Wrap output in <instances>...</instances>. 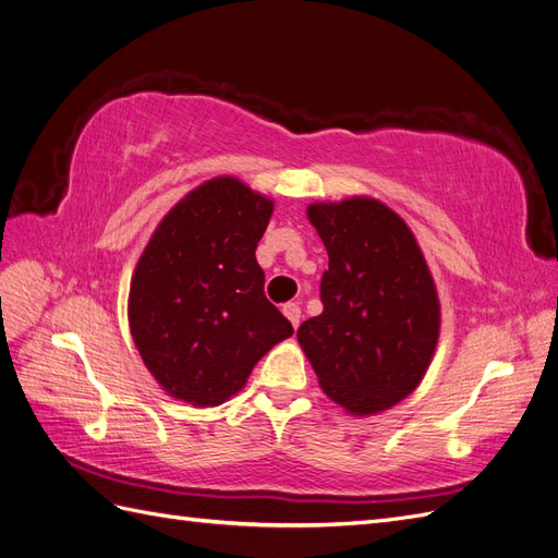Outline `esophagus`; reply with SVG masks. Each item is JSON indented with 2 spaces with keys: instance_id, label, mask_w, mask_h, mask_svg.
Wrapping results in <instances>:
<instances>
[{
  "instance_id": "esophagus-1",
  "label": "esophagus",
  "mask_w": 558,
  "mask_h": 558,
  "mask_svg": "<svg viewBox=\"0 0 558 558\" xmlns=\"http://www.w3.org/2000/svg\"><path fill=\"white\" fill-rule=\"evenodd\" d=\"M283 316L286 318H289L291 320V324H293V328H298L300 326V305H298V302H289V305H283Z\"/></svg>"
}]
</instances>
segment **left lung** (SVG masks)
I'll list each match as a JSON object with an SVG mask.
<instances>
[{
  "mask_svg": "<svg viewBox=\"0 0 558 558\" xmlns=\"http://www.w3.org/2000/svg\"><path fill=\"white\" fill-rule=\"evenodd\" d=\"M328 251L324 312L298 342L324 393L353 416L408 398L440 340V298L414 232L381 199L353 195L307 207Z\"/></svg>",
  "mask_w": 558,
  "mask_h": 558,
  "instance_id": "left-lung-1",
  "label": "left lung"
}]
</instances>
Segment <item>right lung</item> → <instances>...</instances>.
I'll list each match as a JSON object with an SVG mask.
<instances>
[{
	"label": "right lung",
	"mask_w": 558,
	"mask_h": 558,
	"mask_svg": "<svg viewBox=\"0 0 558 558\" xmlns=\"http://www.w3.org/2000/svg\"><path fill=\"white\" fill-rule=\"evenodd\" d=\"M275 202L238 177L199 183L165 214L130 281L128 320L167 396L216 408L265 353L293 335L265 298L256 246Z\"/></svg>",
	"instance_id": "right-lung-1"
}]
</instances>
